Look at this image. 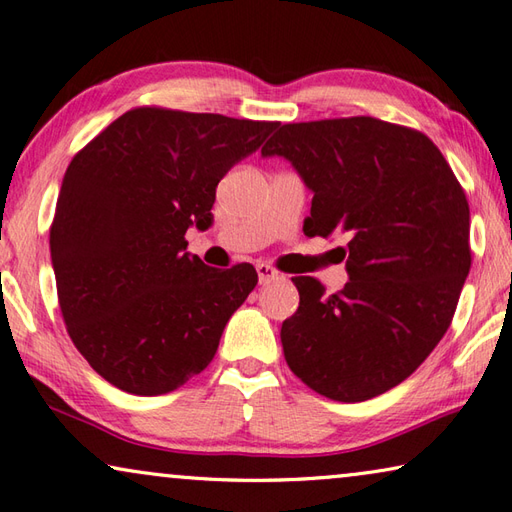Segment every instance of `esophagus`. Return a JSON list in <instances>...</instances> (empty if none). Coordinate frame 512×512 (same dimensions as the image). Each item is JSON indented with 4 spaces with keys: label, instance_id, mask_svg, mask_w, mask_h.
<instances>
[{
    "label": "esophagus",
    "instance_id": "1",
    "mask_svg": "<svg viewBox=\"0 0 512 512\" xmlns=\"http://www.w3.org/2000/svg\"><path fill=\"white\" fill-rule=\"evenodd\" d=\"M257 275H259V284H270V281H275L279 277L277 270L268 264H257Z\"/></svg>",
    "mask_w": 512,
    "mask_h": 512
}]
</instances>
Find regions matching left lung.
<instances>
[{
  "instance_id": "1",
  "label": "left lung",
  "mask_w": 512,
  "mask_h": 512,
  "mask_svg": "<svg viewBox=\"0 0 512 512\" xmlns=\"http://www.w3.org/2000/svg\"><path fill=\"white\" fill-rule=\"evenodd\" d=\"M262 156L288 160L312 191L306 235L347 237L341 292L292 279L299 310L281 325L288 367L339 402L385 394L440 343L469 275L460 182L427 136L372 116L281 125Z\"/></svg>"
}]
</instances>
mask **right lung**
Returning <instances> with one entry per match:
<instances>
[{
  "label": "right lung",
  "mask_w": 512,
  "mask_h": 512,
  "mask_svg": "<svg viewBox=\"0 0 512 512\" xmlns=\"http://www.w3.org/2000/svg\"><path fill=\"white\" fill-rule=\"evenodd\" d=\"M277 127L138 107L72 158L50 257L70 339L107 383L160 396L213 361L257 273L209 268L184 233L209 228L217 182Z\"/></svg>",
  "instance_id": "add662e5"
}]
</instances>
